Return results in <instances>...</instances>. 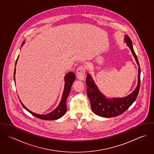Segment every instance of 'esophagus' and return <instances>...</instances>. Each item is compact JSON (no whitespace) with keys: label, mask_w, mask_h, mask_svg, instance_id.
I'll list each match as a JSON object with an SVG mask.
<instances>
[{"label":"esophagus","mask_w":154,"mask_h":154,"mask_svg":"<svg viewBox=\"0 0 154 154\" xmlns=\"http://www.w3.org/2000/svg\"><path fill=\"white\" fill-rule=\"evenodd\" d=\"M85 69L84 67L83 66H79L76 70L78 79L79 80L83 81L85 78Z\"/></svg>","instance_id":"esophagus-1"}]
</instances>
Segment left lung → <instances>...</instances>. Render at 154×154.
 <instances>
[{
	"label": "left lung",
	"mask_w": 154,
	"mask_h": 154,
	"mask_svg": "<svg viewBox=\"0 0 154 154\" xmlns=\"http://www.w3.org/2000/svg\"><path fill=\"white\" fill-rule=\"evenodd\" d=\"M124 42L131 50L139 67L137 85L131 94L122 98H107L98 89L91 75L88 73L87 75L85 81L87 85V91L91 110L95 114L102 117L109 118L122 114L133 103L139 93L140 84V69L139 61L133 50L132 40L128 35H125Z\"/></svg>",
	"instance_id": "1"
}]
</instances>
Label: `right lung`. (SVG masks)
<instances>
[{"mask_svg": "<svg viewBox=\"0 0 154 154\" xmlns=\"http://www.w3.org/2000/svg\"><path fill=\"white\" fill-rule=\"evenodd\" d=\"M25 41L24 40L22 42L21 44V47L23 44H25ZM19 56H18V58L16 60L15 62V67L17 63V61L18 60ZM15 73H16V69L15 67L14 69V81L15 82ZM75 80V75L73 72H68L66 74L64 78V81H65V88L63 92L62 97L60 100V102L59 104V106L53 110L51 112L45 114H36L35 112H33L32 111L28 110L23 104H22L21 101L20 100L21 104H22L23 107L26 110H27L29 112H30L32 115L42 120H57L61 117H62L65 113L67 111V107H66V100L71 90V87L72 85V84L73 83L74 81Z\"/></svg>", "mask_w": 154, "mask_h": 154, "instance_id": "add662e5", "label": "right lung"}]
</instances>
